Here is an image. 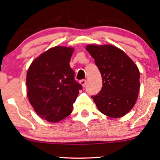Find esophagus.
Returning a JSON list of instances; mask_svg holds the SVG:
<instances>
[{
  "instance_id": "obj_1",
  "label": "esophagus",
  "mask_w": 160,
  "mask_h": 160,
  "mask_svg": "<svg viewBox=\"0 0 160 160\" xmlns=\"http://www.w3.org/2000/svg\"><path fill=\"white\" fill-rule=\"evenodd\" d=\"M86 82H87V81H86V80H80V83H81V85L83 86V87H85L86 85Z\"/></svg>"
}]
</instances>
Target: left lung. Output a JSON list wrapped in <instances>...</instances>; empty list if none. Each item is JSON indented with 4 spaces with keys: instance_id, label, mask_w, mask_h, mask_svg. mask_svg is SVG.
Here are the masks:
<instances>
[{
    "instance_id": "8db88e82",
    "label": "left lung",
    "mask_w": 160,
    "mask_h": 160,
    "mask_svg": "<svg viewBox=\"0 0 160 160\" xmlns=\"http://www.w3.org/2000/svg\"><path fill=\"white\" fill-rule=\"evenodd\" d=\"M103 85L92 98L98 109L112 118L126 115L135 105L139 91V71L128 55L112 45H88Z\"/></svg>"
}]
</instances>
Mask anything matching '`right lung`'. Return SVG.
<instances>
[{
    "instance_id": "add662e5",
    "label": "right lung",
    "mask_w": 160,
    "mask_h": 160,
    "mask_svg": "<svg viewBox=\"0 0 160 160\" xmlns=\"http://www.w3.org/2000/svg\"><path fill=\"white\" fill-rule=\"evenodd\" d=\"M73 52L71 48H52L32 62L28 71L29 101L36 112L49 122H59L72 113L82 88L69 65Z\"/></svg>"
}]
</instances>
